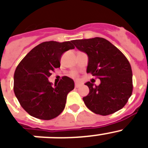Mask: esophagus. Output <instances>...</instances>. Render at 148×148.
Masks as SVG:
<instances>
[{"mask_svg":"<svg viewBox=\"0 0 148 148\" xmlns=\"http://www.w3.org/2000/svg\"><path fill=\"white\" fill-rule=\"evenodd\" d=\"M81 86V84H78V83H75V87H76V88H78V87H80Z\"/></svg>","mask_w":148,"mask_h":148,"instance_id":"34e87169","label":"esophagus"}]
</instances>
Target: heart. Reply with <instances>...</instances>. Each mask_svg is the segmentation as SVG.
<instances>
[{
	"mask_svg": "<svg viewBox=\"0 0 148 148\" xmlns=\"http://www.w3.org/2000/svg\"><path fill=\"white\" fill-rule=\"evenodd\" d=\"M70 75H71L72 77H76L77 76V72L76 71L70 72Z\"/></svg>",
	"mask_w": 148,
	"mask_h": 148,
	"instance_id": "b5f03b06",
	"label": "heart"
}]
</instances>
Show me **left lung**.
Returning <instances> with one entry per match:
<instances>
[{
  "mask_svg": "<svg viewBox=\"0 0 148 148\" xmlns=\"http://www.w3.org/2000/svg\"><path fill=\"white\" fill-rule=\"evenodd\" d=\"M88 57L87 73L100 79L95 85L87 82L90 92L83 98L85 105L96 114L107 116L119 110L133 91V74L130 63L121 51L103 38L71 41Z\"/></svg>",
  "mask_w": 148,
  "mask_h": 148,
  "instance_id": "1",
  "label": "left lung"
}]
</instances>
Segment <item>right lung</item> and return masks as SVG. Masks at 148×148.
Returning <instances> with one entry per match:
<instances>
[{
    "mask_svg": "<svg viewBox=\"0 0 148 148\" xmlns=\"http://www.w3.org/2000/svg\"><path fill=\"white\" fill-rule=\"evenodd\" d=\"M75 47L70 41H46L38 44L23 58L14 74V92L22 108L39 119L56 118L64 110L67 94L74 81L64 76L54 87L48 78L60 67L61 56Z\"/></svg>",
    "mask_w": 148,
    "mask_h": 148,
    "instance_id": "right-lung-1",
    "label": "right lung"
}]
</instances>
